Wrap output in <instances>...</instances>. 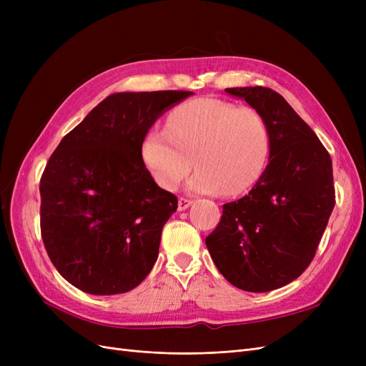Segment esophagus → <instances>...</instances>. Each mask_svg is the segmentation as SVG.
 <instances>
[{
	"label": "esophagus",
	"mask_w": 366,
	"mask_h": 366,
	"mask_svg": "<svg viewBox=\"0 0 366 366\" xmlns=\"http://www.w3.org/2000/svg\"><path fill=\"white\" fill-rule=\"evenodd\" d=\"M191 204H192L191 200H187V198H180V200H179V210H186Z\"/></svg>",
	"instance_id": "obj_1"
}]
</instances>
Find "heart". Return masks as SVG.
Segmentation results:
<instances>
[{
    "label": "heart",
    "mask_w": 366,
    "mask_h": 366,
    "mask_svg": "<svg viewBox=\"0 0 366 366\" xmlns=\"http://www.w3.org/2000/svg\"><path fill=\"white\" fill-rule=\"evenodd\" d=\"M269 152L270 131L259 112L212 97L177 107L166 129L149 131L142 148L163 189H175L195 163L187 191L207 195L246 192L259 179Z\"/></svg>",
    "instance_id": "heart-1"
}]
</instances>
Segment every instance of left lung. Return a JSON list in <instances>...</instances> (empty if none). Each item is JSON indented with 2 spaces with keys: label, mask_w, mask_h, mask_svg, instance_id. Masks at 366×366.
I'll list each match as a JSON object with an SVG mask.
<instances>
[{
  "label": "left lung",
  "mask_w": 366,
  "mask_h": 366,
  "mask_svg": "<svg viewBox=\"0 0 366 366\" xmlns=\"http://www.w3.org/2000/svg\"><path fill=\"white\" fill-rule=\"evenodd\" d=\"M226 93L267 122L269 164L246 197L223 206L206 247L232 285L264 293L296 280L315 258L336 202L333 164L315 131L280 93L265 86Z\"/></svg>",
  "instance_id": "1"
}]
</instances>
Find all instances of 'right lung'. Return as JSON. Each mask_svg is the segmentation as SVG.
Segmentation results:
<instances>
[{"label": "right lung", "instance_id": "1", "mask_svg": "<svg viewBox=\"0 0 366 366\" xmlns=\"http://www.w3.org/2000/svg\"><path fill=\"white\" fill-rule=\"evenodd\" d=\"M192 92L114 93L65 136L41 177V235L56 270L90 295L127 293L159 257L177 197L142 157L149 128Z\"/></svg>", "mask_w": 366, "mask_h": 366}]
</instances>
